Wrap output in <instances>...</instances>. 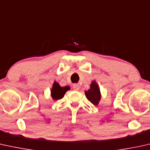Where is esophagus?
I'll list each match as a JSON object with an SVG mask.
<instances>
[{
	"mask_svg": "<svg viewBox=\"0 0 150 150\" xmlns=\"http://www.w3.org/2000/svg\"><path fill=\"white\" fill-rule=\"evenodd\" d=\"M73 89L75 91H79L80 89V86L78 84H73Z\"/></svg>",
	"mask_w": 150,
	"mask_h": 150,
	"instance_id": "esophagus-1",
	"label": "esophagus"
}]
</instances>
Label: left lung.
<instances>
[{
	"label": "left lung",
	"mask_w": 150,
	"mask_h": 150,
	"mask_svg": "<svg viewBox=\"0 0 150 150\" xmlns=\"http://www.w3.org/2000/svg\"><path fill=\"white\" fill-rule=\"evenodd\" d=\"M85 95L88 100L95 105H98L101 99V93L99 86L95 81L91 82L90 88L87 91H85Z\"/></svg>",
	"instance_id": "obj_1"
}]
</instances>
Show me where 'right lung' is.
<instances>
[{"mask_svg":"<svg viewBox=\"0 0 150 150\" xmlns=\"http://www.w3.org/2000/svg\"><path fill=\"white\" fill-rule=\"evenodd\" d=\"M70 89V87L68 86L62 87L59 86V83L55 82L53 84V87L51 89V97L54 100H58L64 97L65 93L67 91Z\"/></svg>","mask_w":150,"mask_h":150,"instance_id":"1","label":"right lung"}]
</instances>
